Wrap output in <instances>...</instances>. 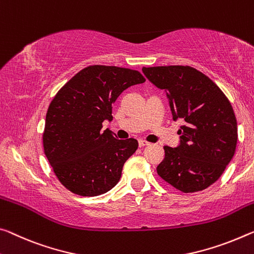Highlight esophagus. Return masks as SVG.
<instances>
[{
	"instance_id": "34e87169",
	"label": "esophagus",
	"mask_w": 254,
	"mask_h": 254,
	"mask_svg": "<svg viewBox=\"0 0 254 254\" xmlns=\"http://www.w3.org/2000/svg\"><path fill=\"white\" fill-rule=\"evenodd\" d=\"M149 142L144 141V140H139V147H144V146H149Z\"/></svg>"
}]
</instances>
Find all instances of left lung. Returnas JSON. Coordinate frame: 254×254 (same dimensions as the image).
<instances>
[{"label":"left lung","mask_w":254,"mask_h":254,"mask_svg":"<svg viewBox=\"0 0 254 254\" xmlns=\"http://www.w3.org/2000/svg\"><path fill=\"white\" fill-rule=\"evenodd\" d=\"M152 84L166 92L173 120H183L178 147H164L157 166L164 181L184 193L202 191L223 174L235 154L237 123L217 84L191 66L142 67Z\"/></svg>","instance_id":"1"}]
</instances>
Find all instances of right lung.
I'll list each match as a JSON object with an SVG mask.
<instances>
[{
    "mask_svg": "<svg viewBox=\"0 0 254 254\" xmlns=\"http://www.w3.org/2000/svg\"><path fill=\"white\" fill-rule=\"evenodd\" d=\"M140 72L91 65L59 90L46 113L44 151L67 190L82 196L103 194L121 179L124 163L138 141L116 139L103 122L113 120V104L128 87L143 83Z\"/></svg>",
    "mask_w": 254,
    "mask_h": 254,
    "instance_id": "obj_1",
    "label": "right lung"
}]
</instances>
